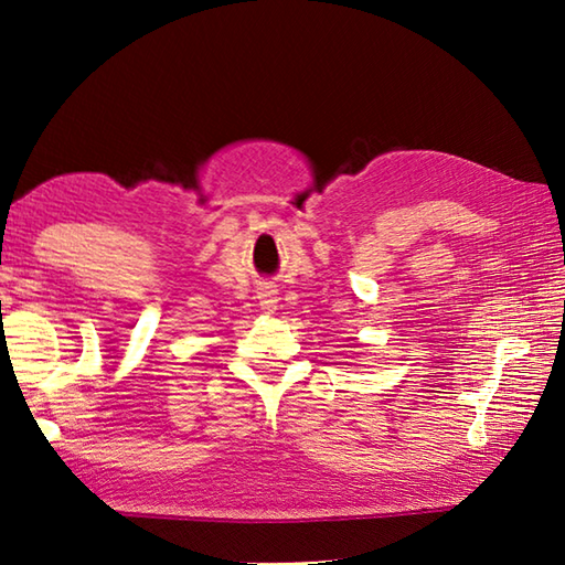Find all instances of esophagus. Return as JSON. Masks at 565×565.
<instances>
[{"label":"esophagus","instance_id":"esophagus-1","mask_svg":"<svg viewBox=\"0 0 565 565\" xmlns=\"http://www.w3.org/2000/svg\"><path fill=\"white\" fill-rule=\"evenodd\" d=\"M257 298H259V308L264 310V313H274L276 303H279V289H276V286H271V284H267L257 291Z\"/></svg>","mask_w":565,"mask_h":565}]
</instances>
